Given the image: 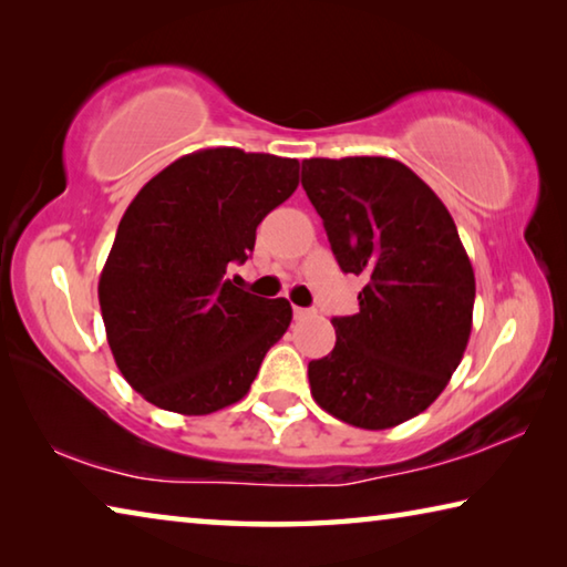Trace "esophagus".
Listing matches in <instances>:
<instances>
[{"instance_id":"1","label":"esophagus","mask_w":567,"mask_h":567,"mask_svg":"<svg viewBox=\"0 0 567 567\" xmlns=\"http://www.w3.org/2000/svg\"><path fill=\"white\" fill-rule=\"evenodd\" d=\"M292 312H295V320H305L312 315V310H307V307H292Z\"/></svg>"}]
</instances>
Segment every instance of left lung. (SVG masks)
I'll use <instances>...</instances> for the list:
<instances>
[{
  "label": "left lung",
  "mask_w": 567,
  "mask_h": 567,
  "mask_svg": "<svg viewBox=\"0 0 567 567\" xmlns=\"http://www.w3.org/2000/svg\"><path fill=\"white\" fill-rule=\"evenodd\" d=\"M302 187L342 272L362 275L360 312L307 368L318 405L348 425L388 430L437 400L473 330L475 272L433 189L390 157H312Z\"/></svg>",
  "instance_id": "obj_1"
}]
</instances>
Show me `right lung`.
I'll list each match as a JSON object with an SVG mask.
<instances>
[{
  "mask_svg": "<svg viewBox=\"0 0 567 567\" xmlns=\"http://www.w3.org/2000/svg\"><path fill=\"white\" fill-rule=\"evenodd\" d=\"M297 185V159L209 147L172 162L130 203L100 307L114 362L152 405L209 415L247 395L292 307L245 292L227 270Z\"/></svg>",
  "mask_w": 567,
  "mask_h": 567,
  "instance_id": "obj_1",
  "label": "right lung"
}]
</instances>
